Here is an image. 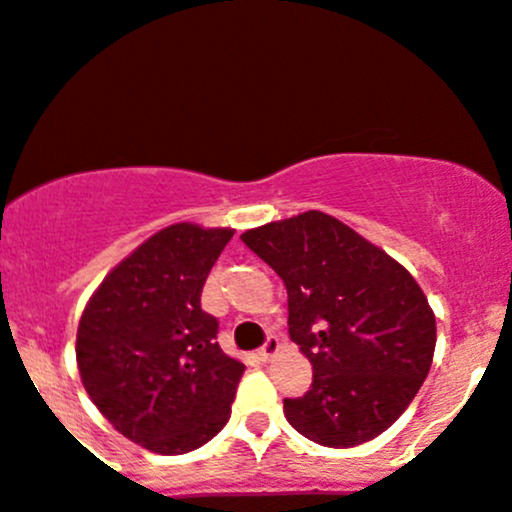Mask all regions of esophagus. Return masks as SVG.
I'll use <instances>...</instances> for the list:
<instances>
[{
  "instance_id": "34e87169",
  "label": "esophagus",
  "mask_w": 512,
  "mask_h": 512,
  "mask_svg": "<svg viewBox=\"0 0 512 512\" xmlns=\"http://www.w3.org/2000/svg\"><path fill=\"white\" fill-rule=\"evenodd\" d=\"M277 352H279V338L277 335H269V338L265 340V345L257 350V357H260L262 362H269V359L277 355Z\"/></svg>"
}]
</instances>
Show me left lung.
<instances>
[{
    "instance_id": "obj_1",
    "label": "left lung",
    "mask_w": 512,
    "mask_h": 512,
    "mask_svg": "<svg viewBox=\"0 0 512 512\" xmlns=\"http://www.w3.org/2000/svg\"><path fill=\"white\" fill-rule=\"evenodd\" d=\"M240 240L282 277L289 335L313 384L284 398L291 428L323 447H355L411 406L435 355V313L398 265L323 211L245 230Z\"/></svg>"
}]
</instances>
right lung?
Listing matches in <instances>:
<instances>
[{"instance_id":"obj_1","label":"right lung","mask_w":512,"mask_h":512,"mask_svg":"<svg viewBox=\"0 0 512 512\" xmlns=\"http://www.w3.org/2000/svg\"><path fill=\"white\" fill-rule=\"evenodd\" d=\"M230 238V228H162L84 306L75 347L84 389L150 452H192L230 418L245 364L218 347V320L201 311V289Z\"/></svg>"}]
</instances>
